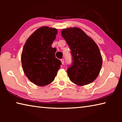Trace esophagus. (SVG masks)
I'll return each instance as SVG.
<instances>
[{"mask_svg": "<svg viewBox=\"0 0 122 122\" xmlns=\"http://www.w3.org/2000/svg\"><path fill=\"white\" fill-rule=\"evenodd\" d=\"M61 62L62 65H63L64 62H65V60H64V59H61Z\"/></svg>", "mask_w": 122, "mask_h": 122, "instance_id": "obj_1", "label": "esophagus"}]
</instances>
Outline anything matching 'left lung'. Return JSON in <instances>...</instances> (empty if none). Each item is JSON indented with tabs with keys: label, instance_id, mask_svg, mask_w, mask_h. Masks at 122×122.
I'll use <instances>...</instances> for the list:
<instances>
[{
	"label": "left lung",
	"instance_id": "obj_1",
	"mask_svg": "<svg viewBox=\"0 0 122 122\" xmlns=\"http://www.w3.org/2000/svg\"><path fill=\"white\" fill-rule=\"evenodd\" d=\"M61 34L73 57V62L67 71L70 80L80 86L92 83L97 77L102 66L98 46L80 28L63 29Z\"/></svg>",
	"mask_w": 122,
	"mask_h": 122
}]
</instances>
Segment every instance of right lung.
Masks as SVG:
<instances>
[{"label": "right lung", "mask_w": 122, "mask_h": 122, "mask_svg": "<svg viewBox=\"0 0 122 122\" xmlns=\"http://www.w3.org/2000/svg\"><path fill=\"white\" fill-rule=\"evenodd\" d=\"M56 28L42 26L26 40L21 54V63L29 80L43 86L52 82L60 68L61 62L56 59V49L51 47L56 39Z\"/></svg>", "instance_id": "1"}]
</instances>
